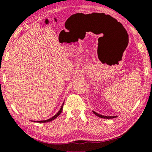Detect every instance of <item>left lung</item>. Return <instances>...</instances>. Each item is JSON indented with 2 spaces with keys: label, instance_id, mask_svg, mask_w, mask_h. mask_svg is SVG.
I'll use <instances>...</instances> for the list:
<instances>
[{
  "label": "left lung",
  "instance_id": "left-lung-1",
  "mask_svg": "<svg viewBox=\"0 0 152 152\" xmlns=\"http://www.w3.org/2000/svg\"><path fill=\"white\" fill-rule=\"evenodd\" d=\"M92 112H93L94 114L95 115H96L97 117H99L100 118H102V119H113V118H116L118 116H105V115H102L101 114H99V113H97L96 112L94 111V110H92Z\"/></svg>",
  "mask_w": 152,
  "mask_h": 152
}]
</instances>
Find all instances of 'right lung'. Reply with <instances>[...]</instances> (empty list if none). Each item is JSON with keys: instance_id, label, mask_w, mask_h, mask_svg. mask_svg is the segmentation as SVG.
<instances>
[{"instance_id": "obj_1", "label": "right lung", "mask_w": 152, "mask_h": 152, "mask_svg": "<svg viewBox=\"0 0 152 152\" xmlns=\"http://www.w3.org/2000/svg\"><path fill=\"white\" fill-rule=\"evenodd\" d=\"M64 102L62 103V104H61V107L60 108V109L59 110V111L56 113V114L54 115V116H53L51 118H50V119H47V120H43V121H33V122H37V123H47V122H50V121H51L54 120L55 119H56L59 115H60L61 114V113L62 112V110H63V106H64Z\"/></svg>"}]
</instances>
